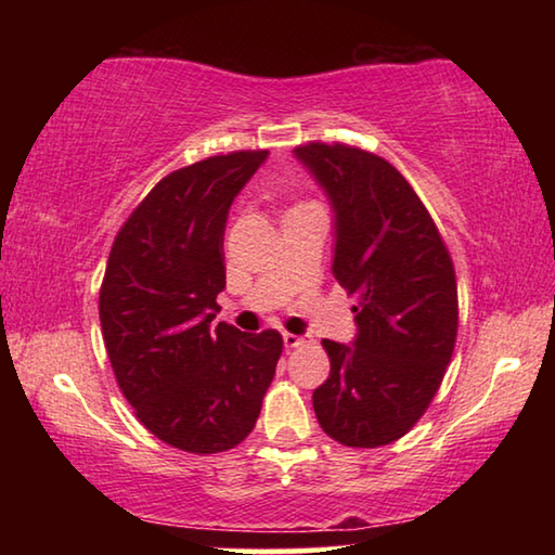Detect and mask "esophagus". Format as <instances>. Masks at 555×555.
Wrapping results in <instances>:
<instances>
[{"mask_svg":"<svg viewBox=\"0 0 555 555\" xmlns=\"http://www.w3.org/2000/svg\"><path fill=\"white\" fill-rule=\"evenodd\" d=\"M313 343L311 335H294V333H284V345L286 347H300Z\"/></svg>","mask_w":555,"mask_h":555,"instance_id":"1","label":"esophagus"}]
</instances>
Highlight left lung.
Listing matches in <instances>:
<instances>
[{
	"instance_id": "8db88e82",
	"label": "left lung",
	"mask_w": 555,
	"mask_h": 555,
	"mask_svg": "<svg viewBox=\"0 0 555 555\" xmlns=\"http://www.w3.org/2000/svg\"><path fill=\"white\" fill-rule=\"evenodd\" d=\"M294 154L331 201L333 276L357 304L352 345L323 340L331 377L313 391L315 418L343 446H387L424 416L453 357V261L426 205L382 156L321 142Z\"/></svg>"
}]
</instances>
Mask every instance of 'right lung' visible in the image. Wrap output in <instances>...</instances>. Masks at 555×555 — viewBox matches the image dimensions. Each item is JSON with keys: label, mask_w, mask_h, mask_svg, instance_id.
I'll return each mask as SVG.
<instances>
[{"label": "right lung", "mask_w": 555, "mask_h": 555, "mask_svg": "<svg viewBox=\"0 0 555 555\" xmlns=\"http://www.w3.org/2000/svg\"><path fill=\"white\" fill-rule=\"evenodd\" d=\"M269 152L210 156L162 178L121 224L100 288V325L137 418L185 453L251 434L284 340L212 325L224 288V222Z\"/></svg>", "instance_id": "1"}]
</instances>
